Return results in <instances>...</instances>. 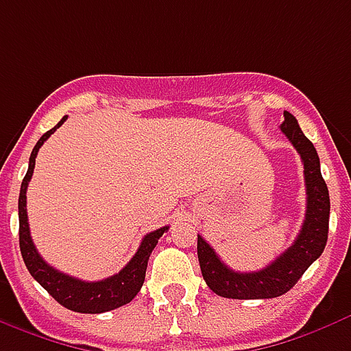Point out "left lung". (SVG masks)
<instances>
[{
    "label": "left lung",
    "mask_w": 351,
    "mask_h": 351,
    "mask_svg": "<svg viewBox=\"0 0 351 351\" xmlns=\"http://www.w3.org/2000/svg\"><path fill=\"white\" fill-rule=\"evenodd\" d=\"M282 134L294 145L303 162L305 188H307V212L305 221L294 243L261 271L240 274L217 256L210 243L201 234L197 236V255L204 281L212 292L230 300H269L287 294L301 275L307 271L328 243L329 230V191L320 173V158L301 132L292 113L285 111Z\"/></svg>",
    "instance_id": "1"
}]
</instances>
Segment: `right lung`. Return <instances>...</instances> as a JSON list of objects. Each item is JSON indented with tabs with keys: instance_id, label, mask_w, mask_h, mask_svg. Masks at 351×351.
Instances as JSON below:
<instances>
[{
	"instance_id": "right-lung-1",
	"label": "right lung",
	"mask_w": 351,
	"mask_h": 351,
	"mask_svg": "<svg viewBox=\"0 0 351 351\" xmlns=\"http://www.w3.org/2000/svg\"><path fill=\"white\" fill-rule=\"evenodd\" d=\"M66 121L63 117L57 126L48 130L35 145V149L31 152L29 167L27 173L23 176L22 188H20V197H18V219H20V251H22V258L25 266L33 275V279L38 281V285L48 292V294L61 303L63 307L74 311V313H85V314H98L108 313L117 307H123L126 303L134 300L137 292L141 290L143 281H145V274H147V264H149V256L152 249L156 247L158 240L169 227H162L158 230H152L145 236L141 245L137 249L134 258L124 266L119 274L111 275L108 279L102 281H82L76 277H70L66 274H61L59 269L51 268L48 262L38 255L35 243L31 240L29 234V223H27V208H25V191L29 186L31 176H33V169H35V158H37L38 149L43 147L44 141L56 132L61 124Z\"/></svg>"
}]
</instances>
